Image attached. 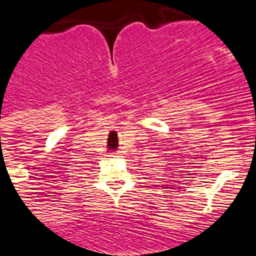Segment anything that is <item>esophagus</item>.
Listing matches in <instances>:
<instances>
[{
    "instance_id": "obj_1",
    "label": "esophagus",
    "mask_w": 256,
    "mask_h": 256,
    "mask_svg": "<svg viewBox=\"0 0 256 256\" xmlns=\"http://www.w3.org/2000/svg\"><path fill=\"white\" fill-rule=\"evenodd\" d=\"M108 157H116V153H110L108 154Z\"/></svg>"
}]
</instances>
